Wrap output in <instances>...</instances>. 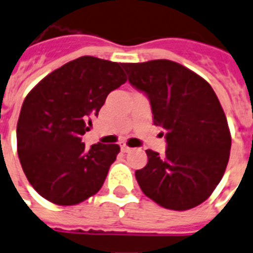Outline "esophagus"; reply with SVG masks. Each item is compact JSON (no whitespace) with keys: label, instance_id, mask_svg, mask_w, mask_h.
I'll return each mask as SVG.
<instances>
[{"label":"esophagus","instance_id":"34e87169","mask_svg":"<svg viewBox=\"0 0 253 253\" xmlns=\"http://www.w3.org/2000/svg\"><path fill=\"white\" fill-rule=\"evenodd\" d=\"M121 151H123V152H129V151H130V148H129L128 145H125V144H123V145H121Z\"/></svg>","mask_w":253,"mask_h":253}]
</instances>
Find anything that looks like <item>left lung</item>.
<instances>
[{"label": "left lung", "instance_id": "8db88e82", "mask_svg": "<svg viewBox=\"0 0 253 253\" xmlns=\"http://www.w3.org/2000/svg\"><path fill=\"white\" fill-rule=\"evenodd\" d=\"M123 68L129 84L149 100L155 124L167 132L165 155L148 149V164L134 172L141 191L168 210L199 206L220 183L231 151L227 117L216 93L195 72L169 60Z\"/></svg>", "mask_w": 253, "mask_h": 253}]
</instances>
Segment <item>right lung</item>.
Returning a JSON list of instances; mask_svg holds the SVG:
<instances>
[{
    "label": "right lung",
    "mask_w": 253,
    "mask_h": 253,
    "mask_svg": "<svg viewBox=\"0 0 253 253\" xmlns=\"http://www.w3.org/2000/svg\"><path fill=\"white\" fill-rule=\"evenodd\" d=\"M126 81L123 64L84 56L41 80L26 96L17 123V149L26 178L58 206L96 195L120 152L117 144L85 148L108 94Z\"/></svg>",
    "instance_id": "obj_1"
}]
</instances>
